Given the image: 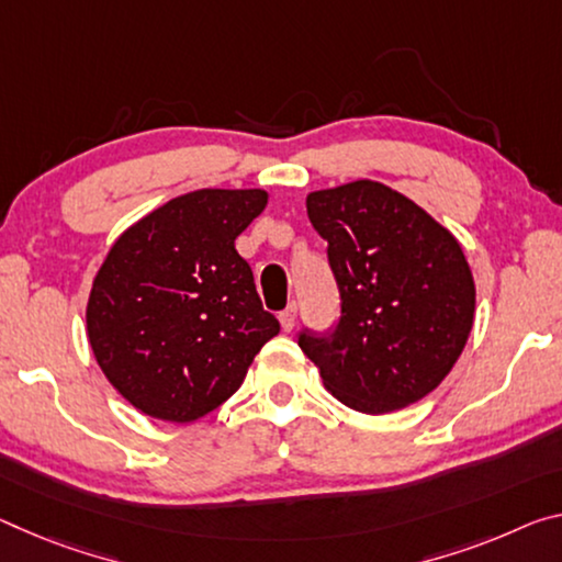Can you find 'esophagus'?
Masks as SVG:
<instances>
[{"label": "esophagus", "instance_id": "34e87169", "mask_svg": "<svg viewBox=\"0 0 562 562\" xmlns=\"http://www.w3.org/2000/svg\"><path fill=\"white\" fill-rule=\"evenodd\" d=\"M295 323H297V305H295V302H292V305H288L280 313V325H282L284 333H290V329L295 327Z\"/></svg>", "mask_w": 562, "mask_h": 562}]
</instances>
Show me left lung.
Returning <instances> with one entry per match:
<instances>
[{"instance_id":"1","label":"left lung","mask_w":562,"mask_h":562,"mask_svg":"<svg viewBox=\"0 0 562 562\" xmlns=\"http://www.w3.org/2000/svg\"><path fill=\"white\" fill-rule=\"evenodd\" d=\"M340 288V323L302 329L300 347L342 405L385 415L448 378L475 317V282L450 229L387 184L307 194Z\"/></svg>"}]
</instances>
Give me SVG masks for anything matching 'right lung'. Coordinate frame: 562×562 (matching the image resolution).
<instances>
[{
    "instance_id": "right-lung-1",
    "label": "right lung",
    "mask_w": 562,
    "mask_h": 562,
    "mask_svg": "<svg viewBox=\"0 0 562 562\" xmlns=\"http://www.w3.org/2000/svg\"><path fill=\"white\" fill-rule=\"evenodd\" d=\"M265 190H198L124 229L87 302V337L112 387L139 413L200 420L237 393L278 317L235 249Z\"/></svg>"
}]
</instances>
